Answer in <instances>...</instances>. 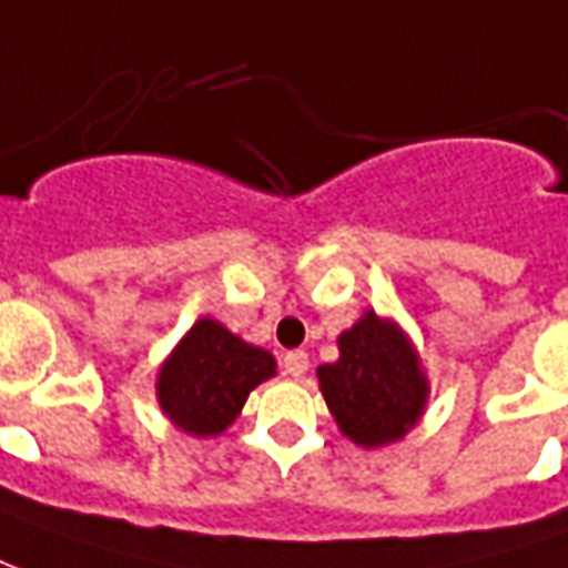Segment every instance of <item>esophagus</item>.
<instances>
[{
  "label": "esophagus",
  "instance_id": "esophagus-1",
  "mask_svg": "<svg viewBox=\"0 0 568 568\" xmlns=\"http://www.w3.org/2000/svg\"><path fill=\"white\" fill-rule=\"evenodd\" d=\"M281 367H284V374H287V377H296V381H300V377H306L308 355L303 349L287 352V355L281 358Z\"/></svg>",
  "mask_w": 568,
  "mask_h": 568
}]
</instances>
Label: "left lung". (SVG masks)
Wrapping results in <instances>:
<instances>
[{
  "instance_id": "left-lung-1",
  "label": "left lung",
  "mask_w": 568,
  "mask_h": 568,
  "mask_svg": "<svg viewBox=\"0 0 568 568\" xmlns=\"http://www.w3.org/2000/svg\"><path fill=\"white\" fill-rule=\"evenodd\" d=\"M336 346L339 358L318 367V383L339 433L362 448L402 439L420 420L429 396V381L408 334L367 308L339 334Z\"/></svg>"
}]
</instances>
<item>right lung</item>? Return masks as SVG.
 I'll use <instances>...</instances> for the list:
<instances>
[{
	"mask_svg": "<svg viewBox=\"0 0 568 568\" xmlns=\"http://www.w3.org/2000/svg\"><path fill=\"white\" fill-rule=\"evenodd\" d=\"M275 377V355L244 343L216 318L187 331L158 374L163 414L191 436H219L234 424L246 396Z\"/></svg>",
	"mask_w": 568,
	"mask_h": 568,
	"instance_id": "add662e5",
	"label": "right lung"
}]
</instances>
